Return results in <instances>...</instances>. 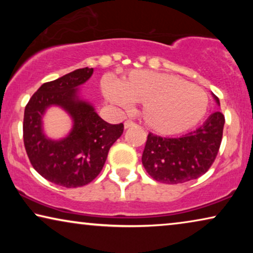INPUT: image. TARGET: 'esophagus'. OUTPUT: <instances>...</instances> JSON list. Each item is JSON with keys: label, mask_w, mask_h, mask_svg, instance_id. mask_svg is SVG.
<instances>
[{"label": "esophagus", "mask_w": 253, "mask_h": 253, "mask_svg": "<svg viewBox=\"0 0 253 253\" xmlns=\"http://www.w3.org/2000/svg\"><path fill=\"white\" fill-rule=\"evenodd\" d=\"M132 126H136V123H134L133 121L127 120L124 122V127H126V129H129V127H132Z\"/></svg>", "instance_id": "esophagus-1"}]
</instances>
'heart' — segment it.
<instances>
[{"instance_id": "heart-1", "label": "heart", "mask_w": 253, "mask_h": 253, "mask_svg": "<svg viewBox=\"0 0 253 253\" xmlns=\"http://www.w3.org/2000/svg\"><path fill=\"white\" fill-rule=\"evenodd\" d=\"M101 85L103 94L114 105L129 108L131 101L144 103V122L160 134L192 129L210 108V96L203 88L171 75L137 70L124 77L121 84L107 75Z\"/></svg>"}]
</instances>
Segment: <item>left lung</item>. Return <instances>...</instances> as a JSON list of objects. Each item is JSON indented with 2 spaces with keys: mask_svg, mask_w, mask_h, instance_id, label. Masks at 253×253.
I'll list each match as a JSON object with an SVG mask.
<instances>
[{
  "mask_svg": "<svg viewBox=\"0 0 253 253\" xmlns=\"http://www.w3.org/2000/svg\"><path fill=\"white\" fill-rule=\"evenodd\" d=\"M216 102L219 99L215 96ZM224 116L215 112L203 126L177 138L150 132L141 157L148 175L166 184H179L200 177L211 168L222 140Z\"/></svg>",
  "mask_w": 253,
  "mask_h": 253,
  "instance_id": "1",
  "label": "left lung"
}]
</instances>
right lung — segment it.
<instances>
[{
	"label": "right lung",
	"mask_w": 253,
	"mask_h": 253,
	"mask_svg": "<svg viewBox=\"0 0 253 253\" xmlns=\"http://www.w3.org/2000/svg\"><path fill=\"white\" fill-rule=\"evenodd\" d=\"M92 74V68L77 69L44 83L24 112V146L31 165L47 181L65 188L92 182L101 171L109 148L124 130L123 123H107L91 105L77 98V86ZM51 104L61 105L74 120L71 134L57 142L44 137L41 129V116Z\"/></svg>",
	"instance_id": "add662e5"
}]
</instances>
